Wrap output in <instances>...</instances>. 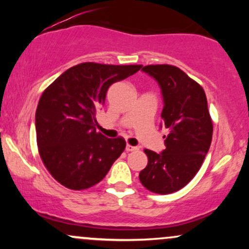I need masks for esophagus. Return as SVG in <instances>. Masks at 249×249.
<instances>
[{
	"label": "esophagus",
	"instance_id": "esophagus-1",
	"mask_svg": "<svg viewBox=\"0 0 249 249\" xmlns=\"http://www.w3.org/2000/svg\"><path fill=\"white\" fill-rule=\"evenodd\" d=\"M125 150H126V152H132V151H137V150H138V147L132 146V145H126V147H125Z\"/></svg>",
	"mask_w": 249,
	"mask_h": 249
}]
</instances>
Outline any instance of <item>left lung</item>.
Instances as JSON below:
<instances>
[{
	"label": "left lung",
	"instance_id": "8db88e82",
	"mask_svg": "<svg viewBox=\"0 0 249 249\" xmlns=\"http://www.w3.org/2000/svg\"><path fill=\"white\" fill-rule=\"evenodd\" d=\"M142 70L161 89V118L168 134L162 152L144 150L148 162L139 180L151 192L170 194L186 186L201 167L212 142V119L204 89L179 68L159 64Z\"/></svg>",
	"mask_w": 249,
	"mask_h": 249
}]
</instances>
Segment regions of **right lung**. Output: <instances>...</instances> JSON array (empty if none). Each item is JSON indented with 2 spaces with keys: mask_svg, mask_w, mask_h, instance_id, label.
<instances>
[{
  "mask_svg": "<svg viewBox=\"0 0 249 249\" xmlns=\"http://www.w3.org/2000/svg\"><path fill=\"white\" fill-rule=\"evenodd\" d=\"M142 67L81 63L42 93L35 116L37 146L44 166L63 186L79 191L98 184L125 150L122 137L97 132L96 115L107 89Z\"/></svg>",
  "mask_w": 249,
  "mask_h": 249,
  "instance_id": "obj_1",
  "label": "right lung"
}]
</instances>
